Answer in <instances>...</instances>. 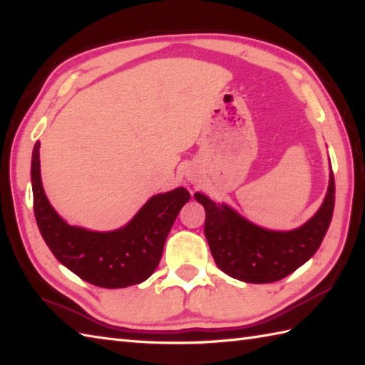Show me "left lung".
Segmentation results:
<instances>
[{"instance_id":"1","label":"left lung","mask_w":365,"mask_h":365,"mask_svg":"<svg viewBox=\"0 0 365 365\" xmlns=\"http://www.w3.org/2000/svg\"><path fill=\"white\" fill-rule=\"evenodd\" d=\"M195 199L205 208L204 232L218 268L238 281L268 284L292 274L320 247L334 212V174L331 169L328 192L319 212L301 227L287 232L255 226L202 192H196Z\"/></svg>"}]
</instances>
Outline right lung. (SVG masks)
I'll list each match as a JSON object with an SVG mask.
<instances>
[{"label": "right lung", "mask_w": 365, "mask_h": 365, "mask_svg": "<svg viewBox=\"0 0 365 365\" xmlns=\"http://www.w3.org/2000/svg\"><path fill=\"white\" fill-rule=\"evenodd\" d=\"M38 149L37 141L31 160L34 216L54 257L83 281L103 289L145 281L157 269L169 230L191 197L188 190L175 188L150 197L135 218L118 230L94 232L71 226L45 196Z\"/></svg>", "instance_id": "right-lung-1"}]
</instances>
